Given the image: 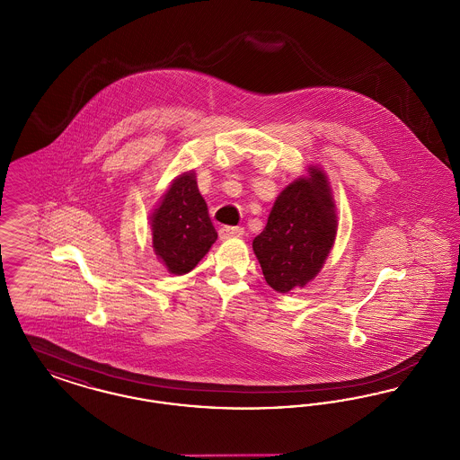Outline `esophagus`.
Instances as JSON below:
<instances>
[{
    "label": "esophagus",
    "instance_id": "34e87169",
    "mask_svg": "<svg viewBox=\"0 0 460 460\" xmlns=\"http://www.w3.org/2000/svg\"><path fill=\"white\" fill-rule=\"evenodd\" d=\"M244 229L240 226H222L219 229L220 240H227V238H236V236H243Z\"/></svg>",
    "mask_w": 460,
    "mask_h": 460
}]
</instances>
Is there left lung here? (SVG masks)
<instances>
[{
	"label": "left lung",
	"instance_id": "obj_1",
	"mask_svg": "<svg viewBox=\"0 0 460 460\" xmlns=\"http://www.w3.org/2000/svg\"><path fill=\"white\" fill-rule=\"evenodd\" d=\"M278 197L267 226L253 240L263 278L286 293L305 286L321 270L336 236L334 203L323 171L312 167Z\"/></svg>",
	"mask_w": 460,
	"mask_h": 460
}]
</instances>
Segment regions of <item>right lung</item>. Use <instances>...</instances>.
<instances>
[{
    "instance_id": "obj_1",
    "label": "right lung",
    "mask_w": 460,
    "mask_h": 460,
    "mask_svg": "<svg viewBox=\"0 0 460 460\" xmlns=\"http://www.w3.org/2000/svg\"><path fill=\"white\" fill-rule=\"evenodd\" d=\"M152 233L155 253L175 276L195 269L216 243L217 231L193 172L177 177L171 184L155 210Z\"/></svg>"
}]
</instances>
